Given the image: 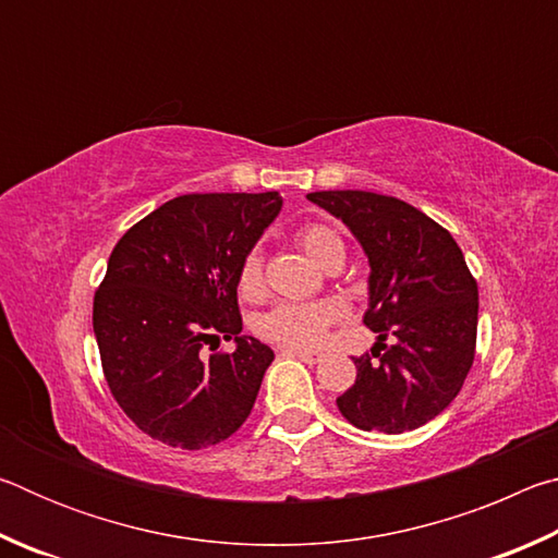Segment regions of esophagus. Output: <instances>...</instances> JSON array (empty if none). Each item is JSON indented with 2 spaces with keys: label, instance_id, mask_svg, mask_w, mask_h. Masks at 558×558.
Wrapping results in <instances>:
<instances>
[{
  "label": "esophagus",
  "instance_id": "esophagus-1",
  "mask_svg": "<svg viewBox=\"0 0 558 558\" xmlns=\"http://www.w3.org/2000/svg\"><path fill=\"white\" fill-rule=\"evenodd\" d=\"M282 354L298 356V359H302V362H305V364L323 362V354H319V352H307V349H282Z\"/></svg>",
  "mask_w": 558,
  "mask_h": 558
}]
</instances>
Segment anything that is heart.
Returning a JSON list of instances; mask_svg holds the SVG:
<instances>
[{
	"label": "heart",
	"mask_w": 558,
	"mask_h": 558,
	"mask_svg": "<svg viewBox=\"0 0 558 558\" xmlns=\"http://www.w3.org/2000/svg\"><path fill=\"white\" fill-rule=\"evenodd\" d=\"M295 241L323 268H332L344 260V239L329 223H302L295 231ZM235 288H239L243 300H258L263 295L266 280H263V258L258 248H251L241 258ZM342 317L344 310L335 300L280 302L258 319V335L286 349H313L325 342L329 327L337 325Z\"/></svg>",
	"instance_id": "heart-1"
}]
</instances>
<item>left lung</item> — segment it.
Segmentation results:
<instances>
[{
	"label": "left lung",
	"instance_id": "left-lung-1",
	"mask_svg": "<svg viewBox=\"0 0 558 558\" xmlns=\"http://www.w3.org/2000/svg\"><path fill=\"white\" fill-rule=\"evenodd\" d=\"M307 199L352 229L372 266L364 325L379 344L352 356L356 379L337 409L362 430L421 428L448 409L475 362L477 280L448 229L396 196L344 189Z\"/></svg>",
	"mask_w": 558,
	"mask_h": 558
}]
</instances>
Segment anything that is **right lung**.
<instances>
[{
  "instance_id": "right-lung-1",
  "label": "right lung",
  "mask_w": 558,
  "mask_h": 558,
  "mask_svg": "<svg viewBox=\"0 0 558 558\" xmlns=\"http://www.w3.org/2000/svg\"><path fill=\"white\" fill-rule=\"evenodd\" d=\"M280 206L278 192L184 194L112 248L93 329L112 399L149 438L204 450L248 418L272 349L241 337L235 276ZM221 338L236 352L216 353Z\"/></svg>"
}]
</instances>
